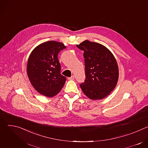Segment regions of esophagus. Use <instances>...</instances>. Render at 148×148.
<instances>
[{"label":"esophagus","instance_id":"obj_1","mask_svg":"<svg viewBox=\"0 0 148 148\" xmlns=\"http://www.w3.org/2000/svg\"><path fill=\"white\" fill-rule=\"evenodd\" d=\"M68 79H69V80H74V75H72L71 77L68 78Z\"/></svg>","mask_w":148,"mask_h":148}]
</instances>
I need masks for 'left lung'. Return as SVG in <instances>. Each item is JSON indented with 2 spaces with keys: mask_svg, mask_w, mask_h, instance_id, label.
Wrapping results in <instances>:
<instances>
[{
  "mask_svg": "<svg viewBox=\"0 0 148 148\" xmlns=\"http://www.w3.org/2000/svg\"><path fill=\"white\" fill-rule=\"evenodd\" d=\"M77 47L83 50L86 68L85 82L80 87L92 100L102 99L108 96L116 87L119 69L116 60L106 47L88 40Z\"/></svg>",
  "mask_w": 148,
  "mask_h": 148,
  "instance_id": "1",
  "label": "left lung"
}]
</instances>
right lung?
<instances>
[{
	"instance_id": "add662e5",
	"label": "right lung",
	"mask_w": 148,
	"mask_h": 148,
	"mask_svg": "<svg viewBox=\"0 0 148 148\" xmlns=\"http://www.w3.org/2000/svg\"><path fill=\"white\" fill-rule=\"evenodd\" d=\"M66 47L56 41L38 45L30 53L27 64V74L34 88L47 97L58 94L64 86L66 77L60 74L58 54Z\"/></svg>"
}]
</instances>
